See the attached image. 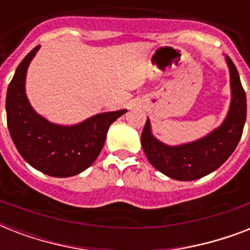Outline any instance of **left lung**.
<instances>
[{"label":"left lung","mask_w":250,"mask_h":250,"mask_svg":"<svg viewBox=\"0 0 250 250\" xmlns=\"http://www.w3.org/2000/svg\"><path fill=\"white\" fill-rule=\"evenodd\" d=\"M231 78V106L225 122L200 140L178 146H168L152 135L146 119L141 145L149 162L162 174L175 180H196L213 172L229 160L243 135L247 119V96L236 66L226 57Z\"/></svg>","instance_id":"obj_1"}]
</instances>
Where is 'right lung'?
I'll return each instance as SVG.
<instances>
[{"label":"right lung","instance_id":"add662e5","mask_svg":"<svg viewBox=\"0 0 250 250\" xmlns=\"http://www.w3.org/2000/svg\"><path fill=\"white\" fill-rule=\"evenodd\" d=\"M40 46L24 57L6 93L10 136L18 152L36 170L56 178L80 174L93 164L105 144L110 125L127 110L97 114L75 125L50 123L35 111L25 96V74Z\"/></svg>","mask_w":250,"mask_h":250}]
</instances>
